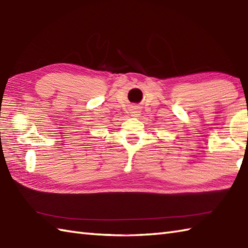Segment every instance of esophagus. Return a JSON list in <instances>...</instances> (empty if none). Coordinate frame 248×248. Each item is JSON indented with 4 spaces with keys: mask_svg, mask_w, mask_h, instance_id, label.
Listing matches in <instances>:
<instances>
[{
    "mask_svg": "<svg viewBox=\"0 0 248 248\" xmlns=\"http://www.w3.org/2000/svg\"><path fill=\"white\" fill-rule=\"evenodd\" d=\"M139 113H140V112H138V109H135V110H134V112H133L134 116H136V115H139Z\"/></svg>",
    "mask_w": 248,
    "mask_h": 248,
    "instance_id": "1",
    "label": "esophagus"
}]
</instances>
